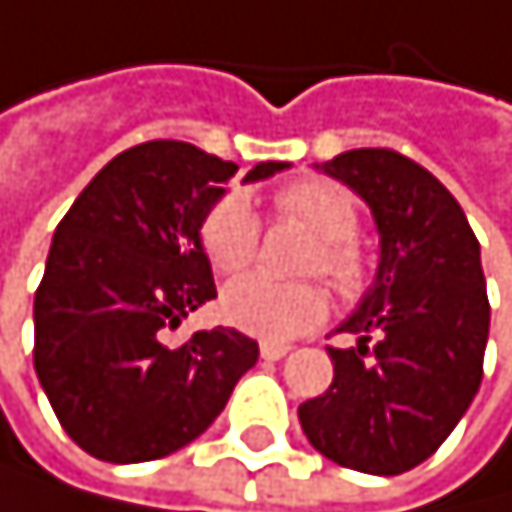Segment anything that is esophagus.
Returning a JSON list of instances; mask_svg holds the SVG:
<instances>
[{"label":"esophagus","instance_id":"34e87169","mask_svg":"<svg viewBox=\"0 0 512 512\" xmlns=\"http://www.w3.org/2000/svg\"><path fill=\"white\" fill-rule=\"evenodd\" d=\"M259 352H262V359L278 362V359H285V356H288L291 346H285V343H262V346H259Z\"/></svg>","mask_w":512,"mask_h":512}]
</instances>
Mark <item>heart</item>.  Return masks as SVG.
<instances>
[{
	"label": "heart",
	"instance_id": "b5f03b06",
	"mask_svg": "<svg viewBox=\"0 0 512 512\" xmlns=\"http://www.w3.org/2000/svg\"><path fill=\"white\" fill-rule=\"evenodd\" d=\"M282 221L304 227L317 237L304 269L323 275L346 301H359L375 282L372 259L359 246L362 214L343 185L327 179H301L282 185L272 198ZM201 250L217 275H237L259 256L262 224L250 198L227 192L214 201L198 227ZM330 311L327 291L314 282H275L266 275H246L230 282L221 298V314L230 327L269 343H285L314 330Z\"/></svg>",
	"mask_w": 512,
	"mask_h": 512
}]
</instances>
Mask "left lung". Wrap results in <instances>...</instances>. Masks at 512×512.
Here are the masks:
<instances>
[{
  "label": "left lung",
  "instance_id": "1",
  "mask_svg": "<svg viewBox=\"0 0 512 512\" xmlns=\"http://www.w3.org/2000/svg\"><path fill=\"white\" fill-rule=\"evenodd\" d=\"M327 176L359 192L381 234L378 278L327 346L333 385L298 407L311 446L365 475H404L449 439L484 375L491 327L481 246L433 172L388 147L333 156Z\"/></svg>",
  "mask_w": 512,
  "mask_h": 512
}]
</instances>
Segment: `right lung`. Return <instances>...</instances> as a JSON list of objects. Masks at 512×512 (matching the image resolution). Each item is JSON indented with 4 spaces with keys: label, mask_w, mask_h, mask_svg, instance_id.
I'll list each match as a JSON object with an SVG mask.
<instances>
[{
    "label": "right lung",
    "mask_w": 512,
    "mask_h": 512,
    "mask_svg": "<svg viewBox=\"0 0 512 512\" xmlns=\"http://www.w3.org/2000/svg\"><path fill=\"white\" fill-rule=\"evenodd\" d=\"M288 163H259L243 182ZM237 163L182 140L118 153L57 224L34 295V372L60 426L102 462H153L189 446L259 359L250 336L166 330L217 298L201 217Z\"/></svg>",
    "instance_id": "obj_1"
}]
</instances>
